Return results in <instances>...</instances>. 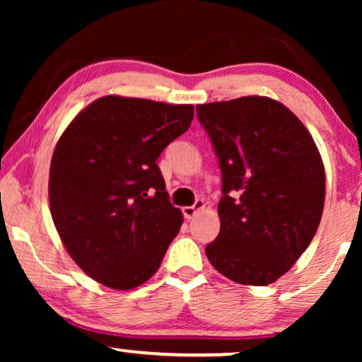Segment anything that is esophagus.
<instances>
[{"instance_id": "1", "label": "esophagus", "mask_w": 362, "mask_h": 362, "mask_svg": "<svg viewBox=\"0 0 362 362\" xmlns=\"http://www.w3.org/2000/svg\"><path fill=\"white\" fill-rule=\"evenodd\" d=\"M204 206H206V204H204V201L197 199L192 206H186V207H182V214H185L186 219H191V217H194V216L197 214V212L204 209Z\"/></svg>"}]
</instances>
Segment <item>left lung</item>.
<instances>
[{
  "instance_id": "left-lung-1",
  "label": "left lung",
  "mask_w": 362,
  "mask_h": 362,
  "mask_svg": "<svg viewBox=\"0 0 362 362\" xmlns=\"http://www.w3.org/2000/svg\"><path fill=\"white\" fill-rule=\"evenodd\" d=\"M196 112L219 158L224 194L207 259L237 284H274L306 250L323 214L325 166L313 136L269 97L202 103Z\"/></svg>"
}]
</instances>
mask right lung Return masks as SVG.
I'll list each match as a JSON object with an SVG mask.
<instances>
[{
    "label": "right lung",
    "instance_id": "right-lung-1",
    "mask_svg": "<svg viewBox=\"0 0 362 362\" xmlns=\"http://www.w3.org/2000/svg\"><path fill=\"white\" fill-rule=\"evenodd\" d=\"M194 107L107 95L59 138L49 171L54 226L98 284L132 290L160 269L182 224L156 160L189 128Z\"/></svg>",
    "mask_w": 362,
    "mask_h": 362
}]
</instances>
